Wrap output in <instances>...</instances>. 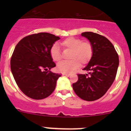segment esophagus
I'll return each instance as SVG.
<instances>
[{
	"mask_svg": "<svg viewBox=\"0 0 131 131\" xmlns=\"http://www.w3.org/2000/svg\"><path fill=\"white\" fill-rule=\"evenodd\" d=\"M63 75H66V76L69 77L70 75H71V74H70V73H63Z\"/></svg>",
	"mask_w": 131,
	"mask_h": 131,
	"instance_id": "1",
	"label": "esophagus"
}]
</instances>
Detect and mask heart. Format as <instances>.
I'll list each match as a JSON object with an SVG mask.
<instances>
[{"label": "heart", "mask_w": 131, "mask_h": 131, "mask_svg": "<svg viewBox=\"0 0 131 131\" xmlns=\"http://www.w3.org/2000/svg\"><path fill=\"white\" fill-rule=\"evenodd\" d=\"M64 49L70 50L69 61L59 62L57 64V69L61 73H70L80 66L87 64L91 60L93 54L92 44L88 41H84L75 37H69L64 39L61 43ZM50 54L54 61L58 62L61 59V54L59 47L54 45L50 50Z\"/></svg>", "instance_id": "heart-1"}]
</instances>
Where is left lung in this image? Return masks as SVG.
Masks as SVG:
<instances>
[{
    "label": "left lung",
    "mask_w": 131,
    "mask_h": 131,
    "mask_svg": "<svg viewBox=\"0 0 131 131\" xmlns=\"http://www.w3.org/2000/svg\"><path fill=\"white\" fill-rule=\"evenodd\" d=\"M93 48L91 60L84 68L88 74H78L72 84L75 94L82 100L95 101L102 97L113 84L119 64L118 56L111 42L101 35L87 31L81 34Z\"/></svg>",
    "instance_id": "1"
}]
</instances>
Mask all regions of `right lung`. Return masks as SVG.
I'll list each match as a JSON object with an SVG mask.
<instances>
[{"label": "right lung", "instance_id": "add662e5", "mask_svg": "<svg viewBox=\"0 0 131 131\" xmlns=\"http://www.w3.org/2000/svg\"><path fill=\"white\" fill-rule=\"evenodd\" d=\"M59 37L49 33L28 35L18 43L10 59V70L21 91L28 97L42 100L54 91L61 75L51 72L56 67L50 50Z\"/></svg>", "mask_w": 131, "mask_h": 131}]
</instances>
